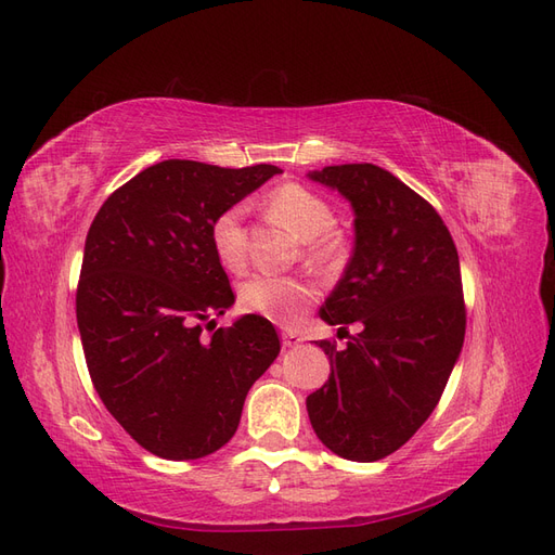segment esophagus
Returning <instances> with one entry per match:
<instances>
[{
	"instance_id": "1",
	"label": "esophagus",
	"mask_w": 555,
	"mask_h": 555,
	"mask_svg": "<svg viewBox=\"0 0 555 555\" xmlns=\"http://www.w3.org/2000/svg\"><path fill=\"white\" fill-rule=\"evenodd\" d=\"M304 343V338H300L298 333H294V331H284L282 333V345L284 347H296V345H300Z\"/></svg>"
}]
</instances>
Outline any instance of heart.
Segmentation results:
<instances>
[{"instance_id": "b5f03b06", "label": "heart", "mask_w": 555, "mask_h": 555, "mask_svg": "<svg viewBox=\"0 0 555 555\" xmlns=\"http://www.w3.org/2000/svg\"><path fill=\"white\" fill-rule=\"evenodd\" d=\"M266 206L268 215L278 224L292 231L298 241H304L306 261L314 271L333 273L345 263L347 241L338 229H333L335 212L324 196L304 188V184L287 182L268 194ZM243 217V206H231L217 215L210 227L215 257L231 273L243 271L247 259ZM238 300L243 310L289 326L296 324L312 306L314 287L300 278L255 275L241 284Z\"/></svg>"}]
</instances>
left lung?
<instances>
[{
    "mask_svg": "<svg viewBox=\"0 0 555 555\" xmlns=\"http://www.w3.org/2000/svg\"><path fill=\"white\" fill-rule=\"evenodd\" d=\"M354 210V251L319 310L347 347L308 396L310 424L333 453L373 463L405 444L438 405L461 357L465 306L456 245L435 208L375 164L310 171Z\"/></svg>",
    "mask_w": 555,
    "mask_h": 555,
    "instance_id": "left-lung-1",
    "label": "left lung"
}]
</instances>
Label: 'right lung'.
Wrapping results in <instances>:
<instances>
[{
	"label": "right lung",
	"instance_id": "obj_1",
	"mask_svg": "<svg viewBox=\"0 0 555 555\" xmlns=\"http://www.w3.org/2000/svg\"><path fill=\"white\" fill-rule=\"evenodd\" d=\"M278 173L166 159L115 190L88 231L76 294L88 371L117 424L159 459L224 447L251 384L280 354L259 314L210 338L201 331L236 300L212 251L215 217Z\"/></svg>",
	"mask_w": 555,
	"mask_h": 555
}]
</instances>
